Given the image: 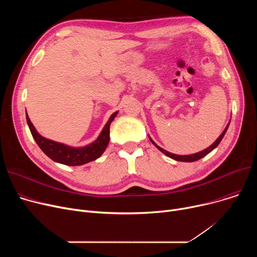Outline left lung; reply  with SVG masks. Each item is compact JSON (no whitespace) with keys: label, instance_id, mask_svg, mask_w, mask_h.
Instances as JSON below:
<instances>
[{"label":"left lung","instance_id":"8db88e82","mask_svg":"<svg viewBox=\"0 0 257 257\" xmlns=\"http://www.w3.org/2000/svg\"><path fill=\"white\" fill-rule=\"evenodd\" d=\"M229 124H230V121H229L228 123V125L226 126V128L224 129V131L222 132V134L221 136L217 139V141H215L211 146H209L208 148H206L205 150H203V151H200V152H198V153H195V154H191V155H177V154H173V153H170V152H168V151H166L165 149H163V148H160L159 146H157L150 138V141L152 142V144L157 148V149L159 150V151H161L163 152L165 155H167V156H169L170 158H172V159H175V160H177V161H184V163H193V161H196V160H199V159H201L202 157H204V156H206L208 153H210L213 149H215V148H217L218 146H219V144L221 143V141H222V139L224 138V136H225V133H226V131H227V129H228V126H229Z\"/></svg>","mask_w":257,"mask_h":257}]
</instances>
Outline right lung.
<instances>
[{"label":"right lung","instance_id":"right-lung-1","mask_svg":"<svg viewBox=\"0 0 257 257\" xmlns=\"http://www.w3.org/2000/svg\"><path fill=\"white\" fill-rule=\"evenodd\" d=\"M116 114L117 111L111 114L96 141L87 146L80 148L66 146L64 144L54 142L42 137L36 131L27 113L26 118L34 141L48 157L56 161V163L65 166H82L84 164L90 163L92 160H96L106 150L108 143H109V127Z\"/></svg>","mask_w":257,"mask_h":257}]
</instances>
